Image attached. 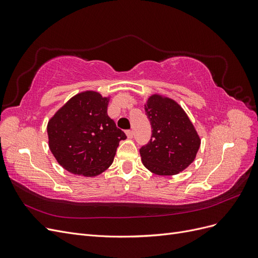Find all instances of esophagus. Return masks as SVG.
I'll return each mask as SVG.
<instances>
[{
    "mask_svg": "<svg viewBox=\"0 0 258 258\" xmlns=\"http://www.w3.org/2000/svg\"><path fill=\"white\" fill-rule=\"evenodd\" d=\"M126 136L128 139H132L134 138V132H132V130H126Z\"/></svg>",
    "mask_w": 258,
    "mask_h": 258,
    "instance_id": "34e87169",
    "label": "esophagus"
}]
</instances>
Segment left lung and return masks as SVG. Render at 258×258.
<instances>
[{
  "mask_svg": "<svg viewBox=\"0 0 258 258\" xmlns=\"http://www.w3.org/2000/svg\"><path fill=\"white\" fill-rule=\"evenodd\" d=\"M144 110L153 129L151 141L140 150L144 167L157 175L178 174L196 158L199 135L173 99L154 93Z\"/></svg>",
  "mask_w": 258,
  "mask_h": 258,
  "instance_id": "8db88e82",
  "label": "left lung"
}]
</instances>
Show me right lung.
<instances>
[{
    "label": "right lung",
    "instance_id": "add662e5",
    "mask_svg": "<svg viewBox=\"0 0 258 258\" xmlns=\"http://www.w3.org/2000/svg\"><path fill=\"white\" fill-rule=\"evenodd\" d=\"M110 99L95 90L79 92L48 120L49 150L69 172L86 177L104 172L127 139L107 115Z\"/></svg>",
    "mask_w": 258,
    "mask_h": 258
}]
</instances>
